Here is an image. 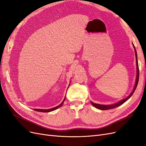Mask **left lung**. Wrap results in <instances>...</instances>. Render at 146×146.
<instances>
[{"label": "left lung", "instance_id": "1", "mask_svg": "<svg viewBox=\"0 0 146 146\" xmlns=\"http://www.w3.org/2000/svg\"><path fill=\"white\" fill-rule=\"evenodd\" d=\"M133 47L135 48V55H136V65H137V76H136V83H135V87H134V89L133 90V91L131 92V93L127 97V98L125 99H123L121 101L118 102L117 103L115 104H113V105H100V104H94L93 102H91L92 105L94 106V107H95L96 108H98L99 110H110V109H113V108H116L117 107H119V106H120L121 105H122V104H123L125 102H126L128 99H129L130 97L133 95V92H135L136 88L137 87V85H138V80H139V67H138V59H137V54H136V50L135 49V47L134 46V45L133 44Z\"/></svg>", "mask_w": 146, "mask_h": 146}]
</instances>
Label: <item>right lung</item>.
Returning a JSON list of instances; mask_svg holds the SVG:
<instances>
[{
    "mask_svg": "<svg viewBox=\"0 0 146 146\" xmlns=\"http://www.w3.org/2000/svg\"><path fill=\"white\" fill-rule=\"evenodd\" d=\"M64 100H65V98H64V100L62 102H61V104L60 105H59L58 106H57V107H54V108H53L48 109V110H42V109H34V110H35V111H39V112H50V111H54V110H55L56 109L58 108L59 107H61V106L63 105V103H64Z\"/></svg>",
    "mask_w": 146,
    "mask_h": 146,
    "instance_id": "right-lung-1",
    "label": "right lung"
}]
</instances>
